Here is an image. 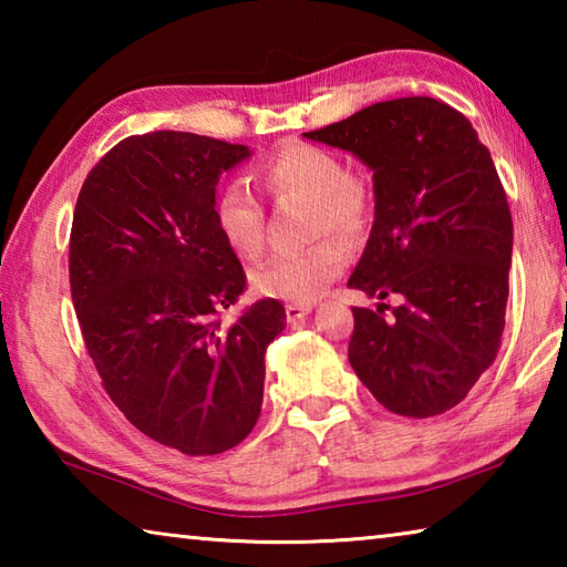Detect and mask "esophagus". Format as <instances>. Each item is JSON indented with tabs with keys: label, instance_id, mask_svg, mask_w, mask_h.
<instances>
[{
	"label": "esophagus",
	"instance_id": "1",
	"mask_svg": "<svg viewBox=\"0 0 567 567\" xmlns=\"http://www.w3.org/2000/svg\"><path fill=\"white\" fill-rule=\"evenodd\" d=\"M310 312H312V305H310V302H305V305H287V307H285L287 322H290V324L305 320Z\"/></svg>",
	"mask_w": 567,
	"mask_h": 567
}]
</instances>
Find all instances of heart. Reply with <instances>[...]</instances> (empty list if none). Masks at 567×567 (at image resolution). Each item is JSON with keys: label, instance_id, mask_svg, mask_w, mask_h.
<instances>
[{"label": "heart", "instance_id": "obj_1", "mask_svg": "<svg viewBox=\"0 0 567 567\" xmlns=\"http://www.w3.org/2000/svg\"><path fill=\"white\" fill-rule=\"evenodd\" d=\"M262 185L275 197H297L312 203V235L334 233L342 239H358L370 225L372 192L368 182L350 175L334 152L287 142L260 165ZM213 217L219 237L239 257H257L265 245L262 205L243 182L219 187ZM348 262V249L338 239L267 257L249 272L255 295L292 305L318 300L324 285L340 275Z\"/></svg>", "mask_w": 567, "mask_h": 567}]
</instances>
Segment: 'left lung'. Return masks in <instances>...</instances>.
<instances>
[{"label": "left lung", "instance_id": "1", "mask_svg": "<svg viewBox=\"0 0 567 567\" xmlns=\"http://www.w3.org/2000/svg\"><path fill=\"white\" fill-rule=\"evenodd\" d=\"M372 169L375 219L348 287V358L380 405L433 417L463 402L491 368L505 328L513 217L493 157L457 110L433 97L370 104L305 132ZM399 305L385 321L381 302Z\"/></svg>", "mask_w": 567, "mask_h": 567}]
</instances>
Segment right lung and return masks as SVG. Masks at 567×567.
Returning a JSON list of instances; mask_svg holds the SVG:
<instances>
[{"instance_id":"1","label":"right lung","mask_w":567,"mask_h":567,"mask_svg":"<svg viewBox=\"0 0 567 567\" xmlns=\"http://www.w3.org/2000/svg\"><path fill=\"white\" fill-rule=\"evenodd\" d=\"M252 150L192 132L134 134L84 179L70 237L76 320L102 385L134 427L185 455H217L252 433L265 352L285 307L245 292L213 217L223 172Z\"/></svg>"}]
</instances>
